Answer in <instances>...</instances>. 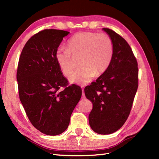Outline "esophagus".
I'll list each match as a JSON object with an SVG mask.
<instances>
[{
  "label": "esophagus",
  "instance_id": "34e87169",
  "mask_svg": "<svg viewBox=\"0 0 159 159\" xmlns=\"http://www.w3.org/2000/svg\"><path fill=\"white\" fill-rule=\"evenodd\" d=\"M81 98H83V99H85V93H84V90L83 89V93H82Z\"/></svg>",
  "mask_w": 159,
  "mask_h": 159
}]
</instances>
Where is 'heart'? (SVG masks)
I'll list each match as a JSON object with an SVG mask.
<instances>
[{"label": "heart", "mask_w": 159, "mask_h": 159, "mask_svg": "<svg viewBox=\"0 0 159 159\" xmlns=\"http://www.w3.org/2000/svg\"><path fill=\"white\" fill-rule=\"evenodd\" d=\"M113 55L112 39L105 33L81 32L73 36L67 48L59 47L55 59L65 76H68L74 69V57L81 56L80 67L82 68L73 72L70 81L85 85L95 76H99L109 67Z\"/></svg>", "instance_id": "heart-1"}]
</instances>
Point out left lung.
<instances>
[{
	"mask_svg": "<svg viewBox=\"0 0 159 159\" xmlns=\"http://www.w3.org/2000/svg\"><path fill=\"white\" fill-rule=\"evenodd\" d=\"M113 45L109 67L96 82L85 88L93 107L89 115L92 129L100 134L119 130L129 116L138 88V63L130 46L113 30L104 28Z\"/></svg>",
	"mask_w": 159,
	"mask_h": 159,
	"instance_id": "8db88e82",
	"label": "left lung"
}]
</instances>
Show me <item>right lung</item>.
Masks as SVG:
<instances>
[{"instance_id": "right-lung-1", "label": "right lung", "mask_w": 159, "mask_h": 159, "mask_svg": "<svg viewBox=\"0 0 159 159\" xmlns=\"http://www.w3.org/2000/svg\"><path fill=\"white\" fill-rule=\"evenodd\" d=\"M68 31L44 29L30 38L19 58L16 78L20 100L29 121L47 135H57L68 127L71 115L82 95L69 85L55 59Z\"/></svg>"}]
</instances>
